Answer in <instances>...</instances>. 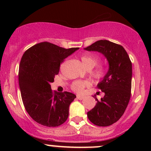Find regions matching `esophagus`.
I'll list each match as a JSON object with an SVG mask.
<instances>
[{"instance_id":"34e87169","label":"esophagus","mask_w":151,"mask_h":151,"mask_svg":"<svg viewBox=\"0 0 151 151\" xmlns=\"http://www.w3.org/2000/svg\"><path fill=\"white\" fill-rule=\"evenodd\" d=\"M77 98L79 100H82L84 98V96H79V95H77Z\"/></svg>"}]
</instances>
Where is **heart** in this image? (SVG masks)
I'll return each mask as SVG.
<instances>
[{
  "instance_id": "heart-1",
  "label": "heart",
  "mask_w": 151,
  "mask_h": 151,
  "mask_svg": "<svg viewBox=\"0 0 151 151\" xmlns=\"http://www.w3.org/2000/svg\"><path fill=\"white\" fill-rule=\"evenodd\" d=\"M81 60L82 64L87 70H91L93 67H96L99 62V59L97 56L93 55H84L81 57ZM93 76L96 79H101L104 76L105 71L102 67H99V68L95 70L93 72ZM89 82L88 81H75L72 83L71 88L74 91L77 93H82L84 91V88L86 86H89Z\"/></svg>"
}]
</instances>
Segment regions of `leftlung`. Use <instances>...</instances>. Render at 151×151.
<instances>
[{"label": "left lung", "instance_id": "8db88e82", "mask_svg": "<svg viewBox=\"0 0 151 151\" xmlns=\"http://www.w3.org/2000/svg\"><path fill=\"white\" fill-rule=\"evenodd\" d=\"M87 51L103 54L109 68L97 87L104 96L87 112L88 119L94 125L109 126L116 123L125 112L131 98L132 63L129 55L120 45L109 40H98L87 47Z\"/></svg>", "mask_w": 151, "mask_h": 151}]
</instances>
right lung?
Listing matches in <instances>:
<instances>
[{"instance_id":"1","label":"right lung","mask_w":151,"mask_h":151,"mask_svg":"<svg viewBox=\"0 0 151 151\" xmlns=\"http://www.w3.org/2000/svg\"><path fill=\"white\" fill-rule=\"evenodd\" d=\"M78 49L43 42L31 47L22 55L18 74L22 100L25 110L38 124L56 127L67 121L69 107L76 95L53 91L50 83L58 74L60 64Z\"/></svg>"}]
</instances>
